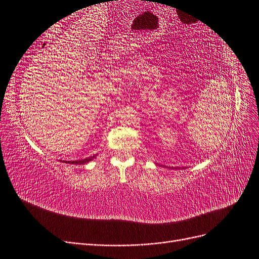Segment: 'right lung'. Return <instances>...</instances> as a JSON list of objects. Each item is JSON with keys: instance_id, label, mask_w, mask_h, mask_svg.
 I'll use <instances>...</instances> for the list:
<instances>
[{"instance_id": "obj_1", "label": "right lung", "mask_w": 259, "mask_h": 259, "mask_svg": "<svg viewBox=\"0 0 259 259\" xmlns=\"http://www.w3.org/2000/svg\"><path fill=\"white\" fill-rule=\"evenodd\" d=\"M96 155H93V156H89V158H86V159H83V160H77V161H66V163H69V164H85V163H88V162H90V161H92L94 158H95Z\"/></svg>"}]
</instances>
